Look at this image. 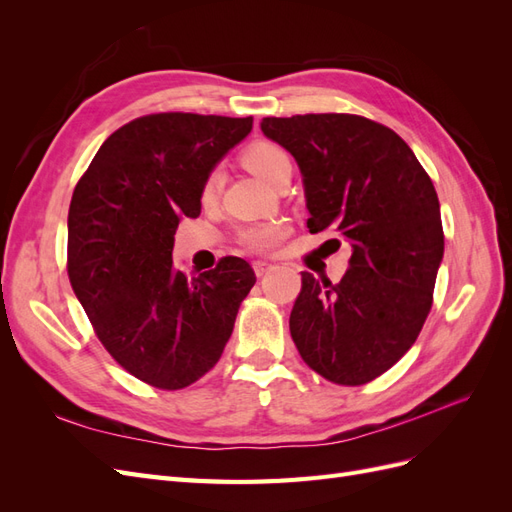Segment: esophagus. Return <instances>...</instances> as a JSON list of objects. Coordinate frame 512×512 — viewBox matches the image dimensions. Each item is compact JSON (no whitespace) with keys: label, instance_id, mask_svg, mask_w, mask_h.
I'll use <instances>...</instances> for the list:
<instances>
[{"label":"esophagus","instance_id":"esophagus-1","mask_svg":"<svg viewBox=\"0 0 512 512\" xmlns=\"http://www.w3.org/2000/svg\"><path fill=\"white\" fill-rule=\"evenodd\" d=\"M275 267L273 265H269V262H260V260H256L254 262V273L258 275V277H265L269 271H273Z\"/></svg>","mask_w":512,"mask_h":512}]
</instances>
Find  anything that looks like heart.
<instances>
[{
  "instance_id": "heart-1",
  "label": "heart",
  "mask_w": 512,
  "mask_h": 512,
  "mask_svg": "<svg viewBox=\"0 0 512 512\" xmlns=\"http://www.w3.org/2000/svg\"><path fill=\"white\" fill-rule=\"evenodd\" d=\"M243 164L250 168L256 177L267 181L269 185H273V181L280 177V173H284L286 168H292L288 153L280 145L269 143V141H256L247 147L243 151ZM222 177L224 175L220 166L211 168V173L203 183V190H200L203 200H213L218 196L222 188ZM284 237H286V226L280 222L252 224L237 232L239 245L245 247L247 252H254V254H271L275 247L282 243Z\"/></svg>"
}]
</instances>
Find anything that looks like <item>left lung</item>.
<instances>
[{
	"instance_id": "8db88e82",
	"label": "left lung",
	"mask_w": 512,
	"mask_h": 512,
	"mask_svg": "<svg viewBox=\"0 0 512 512\" xmlns=\"http://www.w3.org/2000/svg\"><path fill=\"white\" fill-rule=\"evenodd\" d=\"M260 128L301 168L309 232L352 245L337 284L301 273L292 342L329 382L367 384L412 348L429 316L444 254L436 188L404 138L367 117H265Z\"/></svg>"
}]
</instances>
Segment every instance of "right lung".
<instances>
[{"instance_id":"obj_1","label":"right lung","mask_w":512,"mask_h":512,"mask_svg":"<svg viewBox=\"0 0 512 512\" xmlns=\"http://www.w3.org/2000/svg\"><path fill=\"white\" fill-rule=\"evenodd\" d=\"M252 117L153 113L115 130L68 211V277L106 352L149 386L179 391L220 361L256 275L243 258L188 277L175 232L200 215L211 168Z\"/></svg>"}]
</instances>
